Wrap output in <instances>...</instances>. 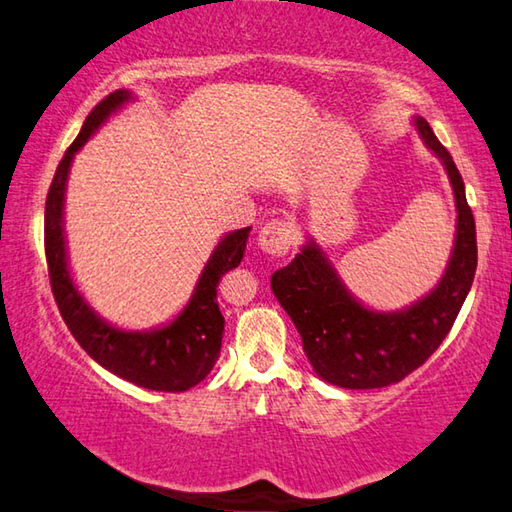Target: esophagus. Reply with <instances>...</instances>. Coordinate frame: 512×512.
I'll return each instance as SVG.
<instances>
[{"label":"esophagus","instance_id":"34e87169","mask_svg":"<svg viewBox=\"0 0 512 512\" xmlns=\"http://www.w3.org/2000/svg\"><path fill=\"white\" fill-rule=\"evenodd\" d=\"M294 240H297V227L285 218L267 222L261 233H258V247H261L267 256L274 258H283L288 254Z\"/></svg>","mask_w":512,"mask_h":512}]
</instances>
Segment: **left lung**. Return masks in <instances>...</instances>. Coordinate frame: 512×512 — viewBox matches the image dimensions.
<instances>
[{
	"mask_svg": "<svg viewBox=\"0 0 512 512\" xmlns=\"http://www.w3.org/2000/svg\"><path fill=\"white\" fill-rule=\"evenodd\" d=\"M416 128L445 164L459 213L450 265L436 290L402 312H373L348 294L315 242L272 276L312 369L342 389L389 387L423 366L452 330L477 272V229L459 168L425 119H416Z\"/></svg>",
	"mask_w": 512,
	"mask_h": 512,
	"instance_id": "left-lung-1",
	"label": "left lung"
}]
</instances>
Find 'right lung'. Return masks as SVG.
<instances>
[{"mask_svg":"<svg viewBox=\"0 0 512 512\" xmlns=\"http://www.w3.org/2000/svg\"><path fill=\"white\" fill-rule=\"evenodd\" d=\"M125 101H130V92L116 89L89 112L83 130L67 148L53 175L47 206H44V254H47L51 292L71 335L103 369L143 389L179 393L202 382L218 362L224 333V317L218 308V283L224 272L240 265L251 227L231 231L218 242L191 301L168 326L150 333H125L105 324L83 301L69 276L62 204H65L71 159L85 146L98 125Z\"/></svg>","mask_w":512,"mask_h":512,"instance_id":"obj_1","label":"right lung"}]
</instances>
